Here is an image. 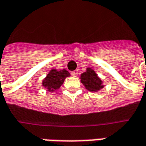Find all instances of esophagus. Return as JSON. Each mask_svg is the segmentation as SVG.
I'll return each mask as SVG.
<instances>
[{
    "label": "esophagus",
    "instance_id": "esophagus-1",
    "mask_svg": "<svg viewBox=\"0 0 146 146\" xmlns=\"http://www.w3.org/2000/svg\"><path fill=\"white\" fill-rule=\"evenodd\" d=\"M71 75H72L73 77H78V70H74L73 72H71Z\"/></svg>",
    "mask_w": 146,
    "mask_h": 146
}]
</instances>
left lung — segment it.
Returning a JSON list of instances; mask_svg holds the SVG:
<instances>
[{
    "label": "left lung",
    "instance_id": "8db88e82",
    "mask_svg": "<svg viewBox=\"0 0 146 146\" xmlns=\"http://www.w3.org/2000/svg\"><path fill=\"white\" fill-rule=\"evenodd\" d=\"M81 82L86 88L92 92H97L103 88L102 80L90 68H87L85 73L81 74Z\"/></svg>",
    "mask_w": 146,
    "mask_h": 146
}]
</instances>
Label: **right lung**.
Masks as SVG:
<instances>
[{"instance_id": "1", "label": "right lung", "mask_w": 146, "mask_h": 146, "mask_svg": "<svg viewBox=\"0 0 146 146\" xmlns=\"http://www.w3.org/2000/svg\"><path fill=\"white\" fill-rule=\"evenodd\" d=\"M70 76L67 70L62 69L58 71L56 69H52L47 77L43 79V86L48 89V91H55L61 86L66 78Z\"/></svg>"}]
</instances>
